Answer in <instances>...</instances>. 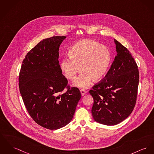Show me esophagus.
<instances>
[{"instance_id": "34e87169", "label": "esophagus", "mask_w": 154, "mask_h": 154, "mask_svg": "<svg viewBox=\"0 0 154 154\" xmlns=\"http://www.w3.org/2000/svg\"><path fill=\"white\" fill-rule=\"evenodd\" d=\"M86 91H85L84 89H81V94H82V96H84L86 93Z\"/></svg>"}]
</instances>
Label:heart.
<instances>
[{
    "instance_id": "obj_1",
    "label": "heart",
    "mask_w": 154,
    "mask_h": 154,
    "mask_svg": "<svg viewBox=\"0 0 154 154\" xmlns=\"http://www.w3.org/2000/svg\"><path fill=\"white\" fill-rule=\"evenodd\" d=\"M69 58H64L60 68L64 76L74 80L82 69L83 72L74 82V85L86 88L92 82L99 81L106 75L111 61L109 48L93 40H84L75 44L69 50Z\"/></svg>"
}]
</instances>
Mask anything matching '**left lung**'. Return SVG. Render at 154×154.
<instances>
[{
  "mask_svg": "<svg viewBox=\"0 0 154 154\" xmlns=\"http://www.w3.org/2000/svg\"><path fill=\"white\" fill-rule=\"evenodd\" d=\"M117 55L104 78L89 91L94 103L93 117L97 123L114 125L132 113L139 83L138 66L130 51L116 39Z\"/></svg>",
  "mask_w": 154,
  "mask_h": 154,
  "instance_id": "obj_1",
  "label": "left lung"
}]
</instances>
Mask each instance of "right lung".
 <instances>
[{"label": "right lung", "instance_id": "obj_1", "mask_svg": "<svg viewBox=\"0 0 154 154\" xmlns=\"http://www.w3.org/2000/svg\"><path fill=\"white\" fill-rule=\"evenodd\" d=\"M65 36H54L38 43L24 59L19 76L23 102L31 118L41 127L57 130L71 122L81 94L68 87L58 61ZM66 87L67 91L61 93Z\"/></svg>", "mask_w": 154, "mask_h": 154}]
</instances>
